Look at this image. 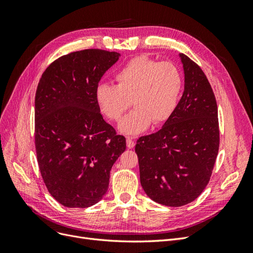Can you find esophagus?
<instances>
[{
	"label": "esophagus",
	"mask_w": 253,
	"mask_h": 253,
	"mask_svg": "<svg viewBox=\"0 0 253 253\" xmlns=\"http://www.w3.org/2000/svg\"><path fill=\"white\" fill-rule=\"evenodd\" d=\"M126 147L128 149H133L135 147V141L132 139V138H126Z\"/></svg>",
	"instance_id": "1"
}]
</instances>
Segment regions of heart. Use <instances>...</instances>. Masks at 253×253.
<instances>
[{"label":"heart","instance_id":"1","mask_svg":"<svg viewBox=\"0 0 253 253\" xmlns=\"http://www.w3.org/2000/svg\"><path fill=\"white\" fill-rule=\"evenodd\" d=\"M116 85L99 84L95 99L99 110L112 120H120L132 104L135 109L119 125L126 135L144 132L169 120L177 106L182 77L178 68L170 62H160L140 56L133 58L115 74Z\"/></svg>","mask_w":253,"mask_h":253}]
</instances>
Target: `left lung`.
Wrapping results in <instances>:
<instances>
[{"label":"left lung","instance_id":"obj_1","mask_svg":"<svg viewBox=\"0 0 253 253\" xmlns=\"http://www.w3.org/2000/svg\"><path fill=\"white\" fill-rule=\"evenodd\" d=\"M185 89L158 132L137 140L140 183L154 202L187 205L208 185L219 147L217 104L202 68L179 53Z\"/></svg>","mask_w":253,"mask_h":253}]
</instances>
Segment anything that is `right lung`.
Listing matches in <instances>:
<instances>
[{
  "label": "right lung",
  "instance_id": "obj_1",
  "mask_svg": "<svg viewBox=\"0 0 253 253\" xmlns=\"http://www.w3.org/2000/svg\"><path fill=\"white\" fill-rule=\"evenodd\" d=\"M120 53L84 49L60 57L45 70L35 99V143L48 192L68 208L102 200L126 138L106 124L95 90Z\"/></svg>",
  "mask_w": 253,
  "mask_h": 253
}]
</instances>
